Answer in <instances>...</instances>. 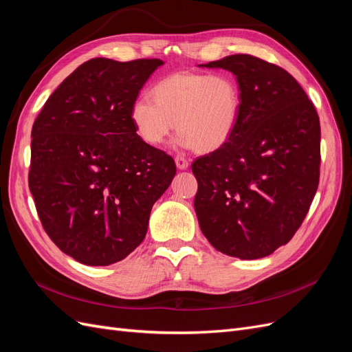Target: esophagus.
Here are the masks:
<instances>
[{
  "instance_id": "obj_1",
  "label": "esophagus",
  "mask_w": 352,
  "mask_h": 352,
  "mask_svg": "<svg viewBox=\"0 0 352 352\" xmlns=\"http://www.w3.org/2000/svg\"><path fill=\"white\" fill-rule=\"evenodd\" d=\"M175 163H176V166H177V168H180V170H185V168H188V166H189V162H188V160H186L185 157H182V155H176V157H175Z\"/></svg>"
}]
</instances>
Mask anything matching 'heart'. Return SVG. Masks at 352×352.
I'll use <instances>...</instances> for the list:
<instances>
[{
    "instance_id": "heart-1",
    "label": "heart",
    "mask_w": 352,
    "mask_h": 352,
    "mask_svg": "<svg viewBox=\"0 0 352 352\" xmlns=\"http://www.w3.org/2000/svg\"><path fill=\"white\" fill-rule=\"evenodd\" d=\"M151 98H136L131 107L136 135L151 146L162 145L176 122L177 145L216 151L235 132L242 110L241 85L228 72L168 74L154 83Z\"/></svg>"
}]
</instances>
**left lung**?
<instances>
[{
	"instance_id": "obj_1",
	"label": "left lung",
	"mask_w": 352,
	"mask_h": 352,
	"mask_svg": "<svg viewBox=\"0 0 352 352\" xmlns=\"http://www.w3.org/2000/svg\"><path fill=\"white\" fill-rule=\"evenodd\" d=\"M235 74L239 123L219 150L192 163L199 228L217 251L270 255L300 229L320 179V120L285 69L250 54L204 65Z\"/></svg>"
}]
</instances>
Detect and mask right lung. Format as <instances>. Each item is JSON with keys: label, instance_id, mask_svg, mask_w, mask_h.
I'll list each match as a JSON object with an SVG mask.
<instances>
[{"label": "right lung", "instance_id": "right-lung-1", "mask_svg": "<svg viewBox=\"0 0 352 352\" xmlns=\"http://www.w3.org/2000/svg\"><path fill=\"white\" fill-rule=\"evenodd\" d=\"M163 65L158 58L83 63L32 127L29 189L42 228L82 264L127 257L176 175L175 160L145 144L131 122L138 94Z\"/></svg>", "mask_w": 352, "mask_h": 352}]
</instances>
